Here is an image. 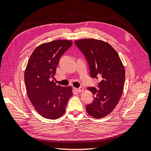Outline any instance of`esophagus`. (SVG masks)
I'll list each match as a JSON object with an SVG mask.
<instances>
[{
  "instance_id": "obj_1",
  "label": "esophagus",
  "mask_w": 151,
  "mask_h": 151,
  "mask_svg": "<svg viewBox=\"0 0 151 151\" xmlns=\"http://www.w3.org/2000/svg\"><path fill=\"white\" fill-rule=\"evenodd\" d=\"M75 90L77 91V92H78V93L82 92L83 91H84V88L81 87V88H75Z\"/></svg>"
}]
</instances>
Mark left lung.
<instances>
[{
	"mask_svg": "<svg viewBox=\"0 0 151 151\" xmlns=\"http://www.w3.org/2000/svg\"><path fill=\"white\" fill-rule=\"evenodd\" d=\"M75 43L86 56L91 77L100 78L99 89L87 88L94 99L86 106V111L95 119L106 117L116 107L123 94V64L116 50L106 41L90 38L76 40Z\"/></svg>",
	"mask_w": 151,
	"mask_h": 151,
	"instance_id": "8db88e82",
	"label": "left lung"
}]
</instances>
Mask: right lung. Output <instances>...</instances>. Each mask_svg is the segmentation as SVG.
<instances>
[{"mask_svg":"<svg viewBox=\"0 0 151 151\" xmlns=\"http://www.w3.org/2000/svg\"><path fill=\"white\" fill-rule=\"evenodd\" d=\"M70 40H59L37 46L31 54L24 71L28 99L41 116L56 119L65 114L73 95L71 86L62 87L50 81L56 74L60 57L72 45Z\"/></svg>","mask_w":151,"mask_h":151,"instance_id":"obj_1","label":"right lung"}]
</instances>
